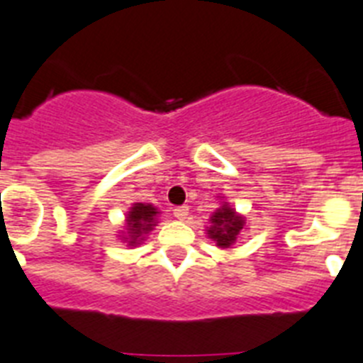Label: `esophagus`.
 <instances>
[{"instance_id":"1","label":"esophagus","mask_w":363,"mask_h":363,"mask_svg":"<svg viewBox=\"0 0 363 363\" xmlns=\"http://www.w3.org/2000/svg\"><path fill=\"white\" fill-rule=\"evenodd\" d=\"M188 214H190V208H188L186 205L177 206V208H173V216H175L177 219H186Z\"/></svg>"}]
</instances>
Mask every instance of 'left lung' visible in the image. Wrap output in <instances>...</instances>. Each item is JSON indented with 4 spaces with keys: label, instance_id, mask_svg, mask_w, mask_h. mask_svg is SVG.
Instances as JSON below:
<instances>
[{
    "label": "left lung",
    "instance_id": "obj_1",
    "mask_svg": "<svg viewBox=\"0 0 363 363\" xmlns=\"http://www.w3.org/2000/svg\"><path fill=\"white\" fill-rule=\"evenodd\" d=\"M210 223L212 225L206 228L208 238L214 240L218 247L228 249L236 242V238H238L240 233L243 230L245 219L240 214H236V210L230 208L227 203H223V206H219L214 214H212Z\"/></svg>",
    "mask_w": 363,
    "mask_h": 363
}]
</instances>
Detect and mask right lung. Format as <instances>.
<instances>
[{
    "label": "right lung",
    "instance_id": "right-lung-1",
    "mask_svg": "<svg viewBox=\"0 0 363 363\" xmlns=\"http://www.w3.org/2000/svg\"><path fill=\"white\" fill-rule=\"evenodd\" d=\"M157 216L158 210L153 205H147V203H135L130 206V210L127 212V234L123 236V242H127V245H138L142 240H144L145 234L149 230H153V227L157 225Z\"/></svg>",
    "mask_w": 363,
    "mask_h": 363
}]
</instances>
